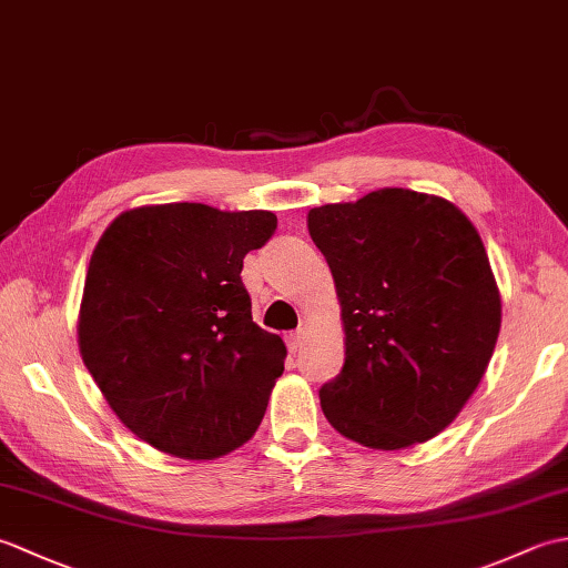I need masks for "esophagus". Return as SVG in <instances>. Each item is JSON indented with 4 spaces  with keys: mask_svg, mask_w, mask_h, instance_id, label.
Here are the masks:
<instances>
[{
    "mask_svg": "<svg viewBox=\"0 0 568 568\" xmlns=\"http://www.w3.org/2000/svg\"><path fill=\"white\" fill-rule=\"evenodd\" d=\"M303 342H305V329H297L293 334H287V348H291V352H297V348L303 346Z\"/></svg>",
    "mask_w": 568,
    "mask_h": 568,
    "instance_id": "1",
    "label": "esophagus"
}]
</instances>
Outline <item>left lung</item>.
<instances>
[{
  "mask_svg": "<svg viewBox=\"0 0 568 568\" xmlns=\"http://www.w3.org/2000/svg\"><path fill=\"white\" fill-rule=\"evenodd\" d=\"M342 303L346 358L320 388L329 425L371 449L449 427L484 378L500 295L476 226L442 197L385 187L307 214Z\"/></svg>",
  "mask_w": 568,
  "mask_h": 568,
  "instance_id": "1",
  "label": "left lung"
}]
</instances>
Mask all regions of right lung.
<instances>
[{
  "mask_svg": "<svg viewBox=\"0 0 568 568\" xmlns=\"http://www.w3.org/2000/svg\"><path fill=\"white\" fill-rule=\"evenodd\" d=\"M275 226L273 212L173 202L119 214L94 248L80 354L155 449L216 458L258 429L285 344L253 322L241 268Z\"/></svg>",
  "mask_w": 568,
  "mask_h": 568,
  "instance_id": "right-lung-1",
  "label": "right lung"
}]
</instances>
